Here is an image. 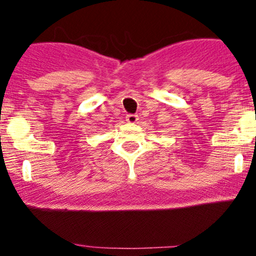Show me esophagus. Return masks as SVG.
Here are the masks:
<instances>
[{"label": "esophagus", "mask_w": 256, "mask_h": 256, "mask_svg": "<svg viewBox=\"0 0 256 256\" xmlns=\"http://www.w3.org/2000/svg\"><path fill=\"white\" fill-rule=\"evenodd\" d=\"M137 120H138L137 114H128V116H126V122H128V124H134V122H137Z\"/></svg>", "instance_id": "34e87169"}]
</instances>
